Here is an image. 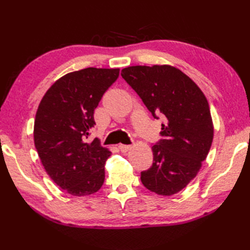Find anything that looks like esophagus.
<instances>
[{"instance_id": "obj_1", "label": "esophagus", "mask_w": 250, "mask_h": 250, "mask_svg": "<svg viewBox=\"0 0 250 250\" xmlns=\"http://www.w3.org/2000/svg\"><path fill=\"white\" fill-rule=\"evenodd\" d=\"M131 148H132L131 145H124V144L119 145V149L121 150V152H128Z\"/></svg>"}]
</instances>
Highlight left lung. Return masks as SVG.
I'll return each mask as SVG.
<instances>
[{"instance_id": "1", "label": "left lung", "mask_w": 250, "mask_h": 250, "mask_svg": "<svg viewBox=\"0 0 250 250\" xmlns=\"http://www.w3.org/2000/svg\"><path fill=\"white\" fill-rule=\"evenodd\" d=\"M121 76L156 119L162 139L153 163L141 173L145 187L160 195L179 192L192 180L210 149L214 126L208 102L192 79L171 65L125 67Z\"/></svg>"}]
</instances>
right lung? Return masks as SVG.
I'll list each match as a JSON object with an SVG mask.
<instances>
[{
  "instance_id": "obj_1",
  "label": "right lung",
  "mask_w": 250,
  "mask_h": 250,
  "mask_svg": "<svg viewBox=\"0 0 250 250\" xmlns=\"http://www.w3.org/2000/svg\"><path fill=\"white\" fill-rule=\"evenodd\" d=\"M119 76V68L87 67L68 73L42 99L34 121V145L49 177L67 193L89 195L102 187L110 151L98 139L94 109Z\"/></svg>"
}]
</instances>
